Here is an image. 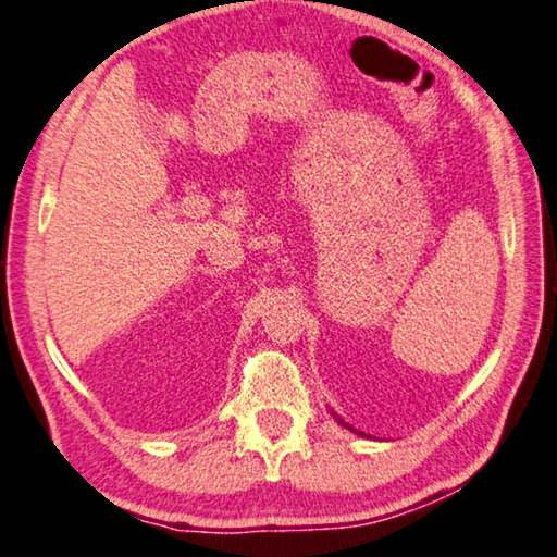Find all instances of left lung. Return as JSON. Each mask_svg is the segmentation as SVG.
Instances as JSON below:
<instances>
[{
	"instance_id": "left-lung-1",
	"label": "left lung",
	"mask_w": 557,
	"mask_h": 557,
	"mask_svg": "<svg viewBox=\"0 0 557 557\" xmlns=\"http://www.w3.org/2000/svg\"><path fill=\"white\" fill-rule=\"evenodd\" d=\"M332 417H334V419H337V421L342 423V426H347L349 431H355V429H351V426H349V423H344V421H342V419H339V417H337V413H334V411H332ZM357 434H361V431H357ZM361 436H364V434H361Z\"/></svg>"
}]
</instances>
